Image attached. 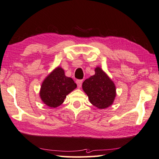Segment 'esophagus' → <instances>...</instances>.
<instances>
[{
	"mask_svg": "<svg viewBox=\"0 0 159 159\" xmlns=\"http://www.w3.org/2000/svg\"><path fill=\"white\" fill-rule=\"evenodd\" d=\"M82 82H83V81L82 80H78L76 81V84H77V87L80 88L81 86H82Z\"/></svg>",
	"mask_w": 159,
	"mask_h": 159,
	"instance_id": "1",
	"label": "esophagus"
}]
</instances>
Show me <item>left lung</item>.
Instances as JSON below:
<instances>
[{"label":"left lung","mask_w":159,"mask_h":159,"mask_svg":"<svg viewBox=\"0 0 159 159\" xmlns=\"http://www.w3.org/2000/svg\"><path fill=\"white\" fill-rule=\"evenodd\" d=\"M95 75L82 84L83 91L93 105L100 109L112 105L116 95L114 82L100 67L95 68Z\"/></svg>","instance_id":"1"}]
</instances>
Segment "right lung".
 <instances>
[{
    "instance_id": "1",
    "label": "right lung",
    "mask_w": 159,
    "mask_h": 159,
    "mask_svg": "<svg viewBox=\"0 0 159 159\" xmlns=\"http://www.w3.org/2000/svg\"><path fill=\"white\" fill-rule=\"evenodd\" d=\"M77 88V84L70 77L65 75L60 66L55 68L41 84L39 95L48 107L56 108L64 102L66 95Z\"/></svg>"
}]
</instances>
